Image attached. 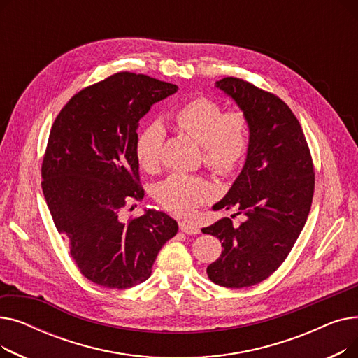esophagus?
<instances>
[{
	"label": "esophagus",
	"mask_w": 358,
	"mask_h": 358,
	"mask_svg": "<svg viewBox=\"0 0 358 358\" xmlns=\"http://www.w3.org/2000/svg\"><path fill=\"white\" fill-rule=\"evenodd\" d=\"M180 231L187 234V235H197L200 234V228L194 223H189V222H180Z\"/></svg>",
	"instance_id": "esophagus-1"
}]
</instances>
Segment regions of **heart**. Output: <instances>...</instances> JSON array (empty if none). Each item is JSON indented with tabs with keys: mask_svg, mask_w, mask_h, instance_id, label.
I'll return each mask as SVG.
<instances>
[{
	"mask_svg": "<svg viewBox=\"0 0 358 358\" xmlns=\"http://www.w3.org/2000/svg\"><path fill=\"white\" fill-rule=\"evenodd\" d=\"M174 120L181 131L201 145L204 166L220 177H229L245 161L250 149V117L245 110H223L209 97H193L180 106ZM165 131L159 123L145 126L135 142V157L146 173H157L162 161ZM161 206L178 216H190L215 196L212 184L199 176L173 174L155 192Z\"/></svg>",
	"mask_w": 358,
	"mask_h": 358,
	"instance_id": "heart-1",
	"label": "heart"
}]
</instances>
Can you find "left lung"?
<instances>
[{"mask_svg": "<svg viewBox=\"0 0 358 358\" xmlns=\"http://www.w3.org/2000/svg\"><path fill=\"white\" fill-rule=\"evenodd\" d=\"M250 117L245 165L215 210L236 208L242 222L223 217L203 234L223 251L208 267L215 285L241 289L270 277L302 232L315 192V169L305 134L290 107L275 94L235 77L216 83Z\"/></svg>", "mask_w": 358, "mask_h": 358, "instance_id": "1", "label": "left lung"}]
</instances>
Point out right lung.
I'll use <instances>...</instances> for the list:
<instances>
[{"label": "right lung", "mask_w": 358, "mask_h": 358, "mask_svg": "<svg viewBox=\"0 0 358 358\" xmlns=\"http://www.w3.org/2000/svg\"><path fill=\"white\" fill-rule=\"evenodd\" d=\"M177 90L143 73L117 72L72 96L52 124L42 190L80 273L99 286L127 289L148 280L178 231L158 210L127 222L120 216L145 194L135 157L139 120Z\"/></svg>", "instance_id": "1"}]
</instances>
